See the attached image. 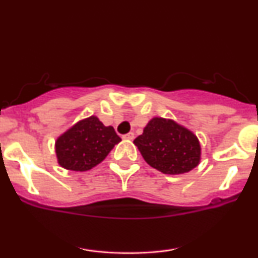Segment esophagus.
Instances as JSON below:
<instances>
[{
  "label": "esophagus",
  "mask_w": 258,
  "mask_h": 258,
  "mask_svg": "<svg viewBox=\"0 0 258 258\" xmlns=\"http://www.w3.org/2000/svg\"><path fill=\"white\" fill-rule=\"evenodd\" d=\"M122 138H123V139H127V141H133V138H135V133H133V132L127 133V135L123 136Z\"/></svg>",
  "instance_id": "obj_1"
}]
</instances>
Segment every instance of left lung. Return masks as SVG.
I'll return each mask as SVG.
<instances>
[{
    "instance_id": "obj_1",
    "label": "left lung",
    "mask_w": 258,
    "mask_h": 258,
    "mask_svg": "<svg viewBox=\"0 0 258 258\" xmlns=\"http://www.w3.org/2000/svg\"><path fill=\"white\" fill-rule=\"evenodd\" d=\"M133 143L148 165L166 174L189 172L201 159L197 136L171 119L153 117Z\"/></svg>"
}]
</instances>
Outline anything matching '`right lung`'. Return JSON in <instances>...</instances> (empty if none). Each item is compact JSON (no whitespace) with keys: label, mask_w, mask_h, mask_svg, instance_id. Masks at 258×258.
Here are the masks:
<instances>
[{"label":"right lung","mask_w":258,"mask_h":258,"mask_svg":"<svg viewBox=\"0 0 258 258\" xmlns=\"http://www.w3.org/2000/svg\"><path fill=\"white\" fill-rule=\"evenodd\" d=\"M121 141L114 127L104 126L94 115L80 120L55 141L58 164L70 171L91 170Z\"/></svg>","instance_id":"1"}]
</instances>
